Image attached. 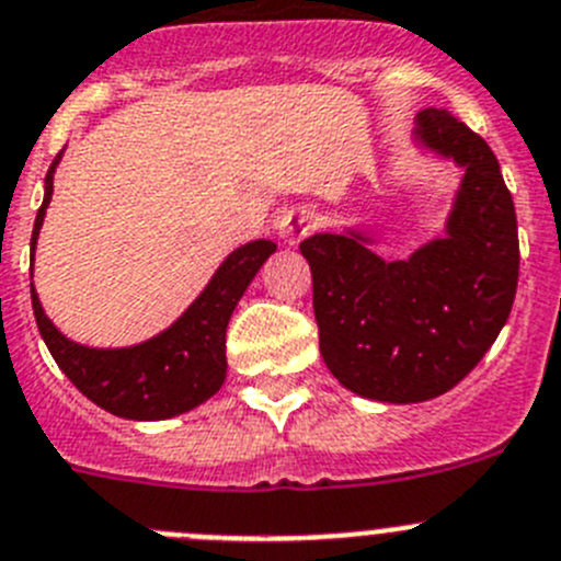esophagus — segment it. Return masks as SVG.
Instances as JSON below:
<instances>
[{
	"label": "esophagus",
	"instance_id": "esophagus-1",
	"mask_svg": "<svg viewBox=\"0 0 561 561\" xmlns=\"http://www.w3.org/2000/svg\"><path fill=\"white\" fill-rule=\"evenodd\" d=\"M316 229V216L310 209H287L285 216L279 218V238L285 240L287 245H296L298 240L307 238V234Z\"/></svg>",
	"mask_w": 561,
	"mask_h": 561
}]
</instances>
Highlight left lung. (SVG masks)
<instances>
[{
    "label": "left lung",
    "mask_w": 561,
    "mask_h": 561,
    "mask_svg": "<svg viewBox=\"0 0 561 561\" xmlns=\"http://www.w3.org/2000/svg\"><path fill=\"white\" fill-rule=\"evenodd\" d=\"M417 144L462 165L446 238L381 260L363 232L298 245L312 271L321 357L363 399L417 404L465 379L495 343L517 290V218L484 138L448 110L417 115Z\"/></svg>",
    "instance_id": "1"
}]
</instances>
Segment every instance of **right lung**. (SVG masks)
I'll return each mask as SVG.
<instances>
[{
	"label": "right lung",
	"instance_id": "right-lung-1",
	"mask_svg": "<svg viewBox=\"0 0 561 561\" xmlns=\"http://www.w3.org/2000/svg\"><path fill=\"white\" fill-rule=\"evenodd\" d=\"M51 160L44 182V204L33 227V254L55 191ZM276 251L271 240H251L221 263L202 296L176 323L146 343L129 348H88L68 340L46 318L33 287V312L46 348L71 385L96 407L129 421H162L204 404L227 379V327L256 271Z\"/></svg>",
	"mask_w": 561,
	"mask_h": 561
}]
</instances>
